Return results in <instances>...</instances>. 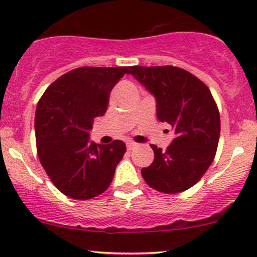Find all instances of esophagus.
<instances>
[{
	"label": "esophagus",
	"instance_id": "esophagus-1",
	"mask_svg": "<svg viewBox=\"0 0 257 257\" xmlns=\"http://www.w3.org/2000/svg\"><path fill=\"white\" fill-rule=\"evenodd\" d=\"M137 146H138V144H135V143H128V144H126V149H128L129 151L134 150Z\"/></svg>",
	"mask_w": 257,
	"mask_h": 257
}]
</instances>
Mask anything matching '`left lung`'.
Segmentation results:
<instances>
[{
	"mask_svg": "<svg viewBox=\"0 0 257 257\" xmlns=\"http://www.w3.org/2000/svg\"><path fill=\"white\" fill-rule=\"evenodd\" d=\"M132 73L157 100V117L175 132V139L155 152L141 174L150 187L172 194L188 190L202 179L216 155L220 113L206 85L191 72L172 66H131Z\"/></svg>",
	"mask_w": 257,
	"mask_h": 257,
	"instance_id": "obj_1",
	"label": "left lung"
}]
</instances>
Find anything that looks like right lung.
Wrapping results in <instances>:
<instances>
[{
	"mask_svg": "<svg viewBox=\"0 0 257 257\" xmlns=\"http://www.w3.org/2000/svg\"><path fill=\"white\" fill-rule=\"evenodd\" d=\"M128 66H83L47 88L35 114L37 155L55 187L70 198L87 200L105 192L126 151L120 140L89 143L95 117L107 110L112 88Z\"/></svg>",
	"mask_w": 257,
	"mask_h": 257,
	"instance_id": "obj_1",
	"label": "right lung"
}]
</instances>
